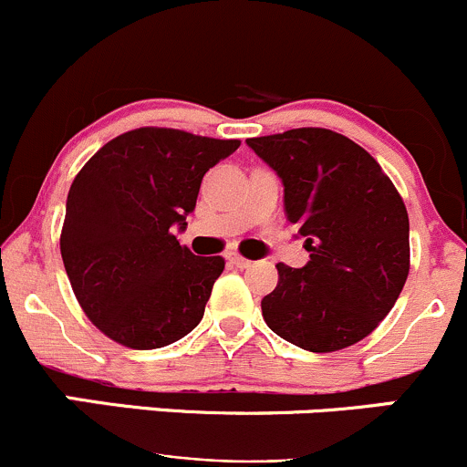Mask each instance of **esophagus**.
Returning a JSON list of instances; mask_svg holds the SVG:
<instances>
[{
  "mask_svg": "<svg viewBox=\"0 0 467 467\" xmlns=\"http://www.w3.org/2000/svg\"><path fill=\"white\" fill-rule=\"evenodd\" d=\"M229 263H232V265H235V267H252V261H249V258H244V256H240V254H229Z\"/></svg>",
  "mask_w": 467,
  "mask_h": 467,
  "instance_id": "esophagus-1",
  "label": "esophagus"
}]
</instances>
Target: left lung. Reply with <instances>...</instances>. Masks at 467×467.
I'll list each match as a JSON object with an SVG mask.
<instances>
[{"mask_svg": "<svg viewBox=\"0 0 467 467\" xmlns=\"http://www.w3.org/2000/svg\"><path fill=\"white\" fill-rule=\"evenodd\" d=\"M285 186V215L310 252L278 263L263 319L310 353L348 348L378 328L410 276V215L382 166L344 134L296 128L247 139Z\"/></svg>", "mask_w": 467, "mask_h": 467, "instance_id": "1", "label": "left lung"}]
</instances>
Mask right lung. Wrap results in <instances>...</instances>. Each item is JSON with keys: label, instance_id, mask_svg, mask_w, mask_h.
<instances>
[{"label": "right lung", "instance_id": "1", "mask_svg": "<svg viewBox=\"0 0 467 467\" xmlns=\"http://www.w3.org/2000/svg\"><path fill=\"white\" fill-rule=\"evenodd\" d=\"M238 139L137 128L105 143L67 195L60 254L88 319L117 344L161 348L200 324L223 256H195L175 238L202 177Z\"/></svg>", "mask_w": 467, "mask_h": 467}]
</instances>
